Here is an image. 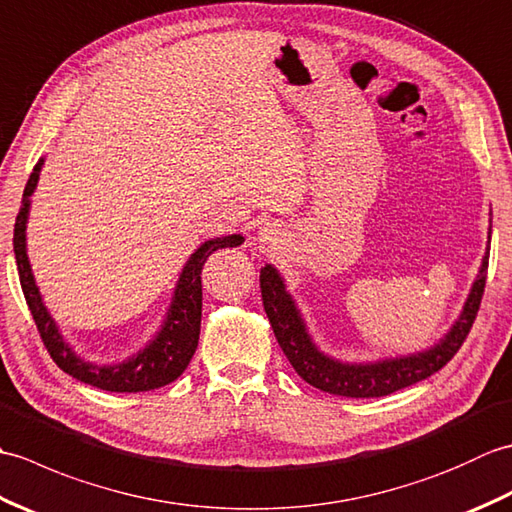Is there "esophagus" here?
<instances>
[{"label": "esophagus", "instance_id": "obj_1", "mask_svg": "<svg viewBox=\"0 0 512 512\" xmlns=\"http://www.w3.org/2000/svg\"><path fill=\"white\" fill-rule=\"evenodd\" d=\"M259 242L262 244H268V246H275L277 242H279V233H277V228L275 226H270V224H266L262 231H259Z\"/></svg>", "mask_w": 512, "mask_h": 512}]
</instances>
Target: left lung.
Returning a JSON list of instances; mask_svg holds the SVG:
<instances>
[{"label": "left lung", "instance_id": "1", "mask_svg": "<svg viewBox=\"0 0 512 512\" xmlns=\"http://www.w3.org/2000/svg\"><path fill=\"white\" fill-rule=\"evenodd\" d=\"M488 242H491V228H488ZM488 250H491V246H486L480 273H477L473 281L460 317L453 321L449 332L438 343L416 354L389 356L365 363H347L321 352L312 334L308 332L306 319H303L295 297L286 288V279L281 277L273 264H266L262 273H259L264 310L270 325H273L279 347L306 383L321 391H328V394L345 398L387 396L436 374L460 350L475 321V314L480 310L486 286Z\"/></svg>", "mask_w": 512, "mask_h": 512}]
</instances>
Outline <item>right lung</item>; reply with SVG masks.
<instances>
[{
    "mask_svg": "<svg viewBox=\"0 0 512 512\" xmlns=\"http://www.w3.org/2000/svg\"><path fill=\"white\" fill-rule=\"evenodd\" d=\"M43 160L32 169L30 178L26 182L24 198L15 220V259H17V273L21 281V290L28 308L32 312V319L37 323V330L43 339V345L48 347L52 361L57 363L65 374L81 380L85 385L99 387L105 391H127V394H136V391H149L173 383L195 354L200 339V321H202V266L209 255L220 248H235L244 244L242 235H224L206 239L204 244L193 250L191 257L184 264L182 273L173 288V297L167 308L165 319H162L160 330L151 336V341L143 350H138L125 361H118L112 365L105 363H92L85 361L74 352V347L65 341L57 321L52 319L50 310L43 303L39 286L32 275L28 250H26V226L30 215V198L37 189L39 173L43 167Z\"/></svg>",
    "mask_w": 512,
    "mask_h": 512,
    "instance_id": "add662e5",
    "label": "right lung"
}]
</instances>
